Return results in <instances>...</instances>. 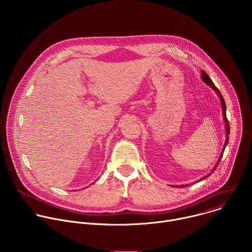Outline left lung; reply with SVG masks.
I'll return each instance as SVG.
<instances>
[{
	"label": "left lung",
	"instance_id": "obj_1",
	"mask_svg": "<svg viewBox=\"0 0 252 252\" xmlns=\"http://www.w3.org/2000/svg\"><path fill=\"white\" fill-rule=\"evenodd\" d=\"M201 78H202V80H203V82H205L208 86H210L215 92L218 93V94H219V96H220V100H221V104H222V112H223V119H224V122H225V126H226V133L227 134H229V131H230V127H229V123H228V121H227V118H226V105H225V101H224V99H223V96L221 95V94H220V90L214 86V84L212 83V81L210 80V78L206 75V73L204 70H202L201 71ZM227 142H228V135H227V137H226V141H225V143H224V147H223V151H222V154H221V156H220V159H219V161L217 162V164H215V166L213 167V170H215L217 169V167L219 166V164H220V160H221V158H222V155H223V152H224V149H225V147H226V145H227ZM210 175V173L209 174H207L206 176H204L203 178H205V177H207V176H209ZM203 178H201V179H203ZM183 187H185V186H183Z\"/></svg>",
	"mask_w": 252,
	"mask_h": 252
}]
</instances>
